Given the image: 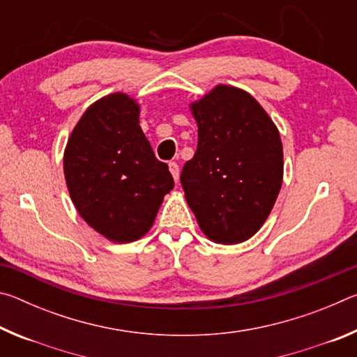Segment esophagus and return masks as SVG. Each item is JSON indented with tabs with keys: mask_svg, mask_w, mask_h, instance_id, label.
<instances>
[{
	"mask_svg": "<svg viewBox=\"0 0 357 357\" xmlns=\"http://www.w3.org/2000/svg\"><path fill=\"white\" fill-rule=\"evenodd\" d=\"M168 168H170L173 179L178 183V179H179V165L176 164V162H170V164H168Z\"/></svg>",
	"mask_w": 357,
	"mask_h": 357,
	"instance_id": "1",
	"label": "esophagus"
}]
</instances>
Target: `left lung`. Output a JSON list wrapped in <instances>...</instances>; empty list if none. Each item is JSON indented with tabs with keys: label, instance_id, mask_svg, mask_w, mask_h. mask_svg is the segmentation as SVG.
Listing matches in <instances>:
<instances>
[{
	"label": "left lung",
	"instance_id": "1",
	"mask_svg": "<svg viewBox=\"0 0 357 357\" xmlns=\"http://www.w3.org/2000/svg\"><path fill=\"white\" fill-rule=\"evenodd\" d=\"M190 112L198 146L181 173L187 204L211 241L244 243L263 227L279 197V129L253 96L229 84L192 102Z\"/></svg>",
	"mask_w": 357,
	"mask_h": 357
}]
</instances>
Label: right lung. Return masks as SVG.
I'll list each match as a JSON object with an SVG mask.
<instances>
[{
  "label": "right lung",
  "instance_id": "1",
  "mask_svg": "<svg viewBox=\"0 0 357 357\" xmlns=\"http://www.w3.org/2000/svg\"><path fill=\"white\" fill-rule=\"evenodd\" d=\"M140 105L124 93L96 100L64 149V178L82 219L112 243H134L153 227L174 187L140 128Z\"/></svg>",
  "mask_w": 357,
  "mask_h": 357
}]
</instances>
